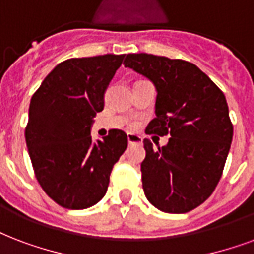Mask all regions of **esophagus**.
Segmentation results:
<instances>
[{"instance_id":"obj_1","label":"esophagus","mask_w":254,"mask_h":254,"mask_svg":"<svg viewBox=\"0 0 254 254\" xmlns=\"http://www.w3.org/2000/svg\"><path fill=\"white\" fill-rule=\"evenodd\" d=\"M127 142L129 144H140V142H142V138H141L140 135L127 133Z\"/></svg>"}]
</instances>
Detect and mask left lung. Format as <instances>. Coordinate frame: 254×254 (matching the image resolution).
<instances>
[{
    "label": "left lung",
    "instance_id": "8db88e82",
    "mask_svg": "<svg viewBox=\"0 0 254 254\" xmlns=\"http://www.w3.org/2000/svg\"><path fill=\"white\" fill-rule=\"evenodd\" d=\"M156 85V119L148 134L170 135L162 148L144 140L142 188L153 206L187 213L217 187L233 138L224 93L194 64L161 56L127 54L124 61Z\"/></svg>",
    "mask_w": 254,
    "mask_h": 254
}]
</instances>
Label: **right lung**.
Masks as SVG:
<instances>
[{
  "mask_svg": "<svg viewBox=\"0 0 254 254\" xmlns=\"http://www.w3.org/2000/svg\"><path fill=\"white\" fill-rule=\"evenodd\" d=\"M125 54L69 58L46 75L32 97L25 138L37 181L66 209H86L105 196L110 173L127 146L112 129L92 141L90 125Z\"/></svg>",
  "mask_w": 254,
  "mask_h": 254,
  "instance_id": "obj_1",
  "label": "right lung"
}]
</instances>
